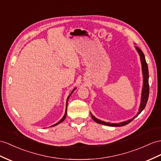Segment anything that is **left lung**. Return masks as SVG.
I'll use <instances>...</instances> for the list:
<instances>
[{"label": "left lung", "instance_id": "8db88e82", "mask_svg": "<svg viewBox=\"0 0 161 161\" xmlns=\"http://www.w3.org/2000/svg\"><path fill=\"white\" fill-rule=\"evenodd\" d=\"M136 49H137V52H139V56H140V58H141V62H142V71H143V86L142 94V102H141V105H140V108H139L138 114H137V116H135L133 119H130V120H127L126 122H120L118 124H112L109 122H105L103 121H101L100 120H98L97 118L94 117L92 114H90V116H91L92 118L96 122H97L98 124H101V125L110 126H125V125H128V124H129L135 117H137L138 115L144 109V108H146V105L147 99H148V97H149V91H150L149 81H148V79H149V73H148L147 64V63L146 61L144 53L138 47H136Z\"/></svg>", "mask_w": 161, "mask_h": 161}]
</instances>
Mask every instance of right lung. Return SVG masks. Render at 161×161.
I'll return each instance as SVG.
<instances>
[{
	"label": "right lung",
	"mask_w": 161,
	"mask_h": 161,
	"mask_svg": "<svg viewBox=\"0 0 161 161\" xmlns=\"http://www.w3.org/2000/svg\"><path fill=\"white\" fill-rule=\"evenodd\" d=\"M72 92L69 94V97H68V98H67V107H66V110H65V114H64V116H63V118H62L61 120H60L58 122L56 123V125H53V126H56V125H58V124H60V122H63V121H64V119L66 118V116H67V103H68V100H69V98L70 96H71V94H72Z\"/></svg>",
	"instance_id": "right-lung-1"
}]
</instances>
